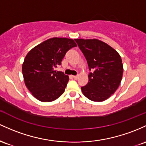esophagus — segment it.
<instances>
[{
    "label": "esophagus",
    "instance_id": "34e87169",
    "mask_svg": "<svg viewBox=\"0 0 146 146\" xmlns=\"http://www.w3.org/2000/svg\"><path fill=\"white\" fill-rule=\"evenodd\" d=\"M72 77L74 78V79H77V78H78V75H76V76H72Z\"/></svg>",
    "mask_w": 146,
    "mask_h": 146
}]
</instances>
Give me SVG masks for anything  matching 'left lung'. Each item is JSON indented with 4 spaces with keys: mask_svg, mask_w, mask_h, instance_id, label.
<instances>
[{
    "mask_svg": "<svg viewBox=\"0 0 146 146\" xmlns=\"http://www.w3.org/2000/svg\"><path fill=\"white\" fill-rule=\"evenodd\" d=\"M88 62L89 81L81 87L88 99L100 102L115 92L122 79V60L112 47L97 39H75Z\"/></svg>",
    "mask_w": 146,
    "mask_h": 146,
    "instance_id": "1",
    "label": "left lung"
}]
</instances>
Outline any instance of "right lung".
<instances>
[{
    "instance_id": "add662e5",
    "label": "right lung",
    "mask_w": 146,
    "mask_h": 146,
    "mask_svg": "<svg viewBox=\"0 0 146 146\" xmlns=\"http://www.w3.org/2000/svg\"><path fill=\"white\" fill-rule=\"evenodd\" d=\"M76 44L73 39L52 38L34 47L22 67L25 83L32 95L42 102H51L64 92L69 76L55 68L65 54Z\"/></svg>"
}]
</instances>
